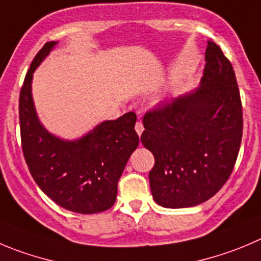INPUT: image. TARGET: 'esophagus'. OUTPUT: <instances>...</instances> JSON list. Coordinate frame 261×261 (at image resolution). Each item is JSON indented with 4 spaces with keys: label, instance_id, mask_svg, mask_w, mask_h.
<instances>
[{
    "label": "esophagus",
    "instance_id": "34e87169",
    "mask_svg": "<svg viewBox=\"0 0 261 261\" xmlns=\"http://www.w3.org/2000/svg\"><path fill=\"white\" fill-rule=\"evenodd\" d=\"M135 131H136V133H138V135H142L143 131H144V126H143L142 122H136Z\"/></svg>",
    "mask_w": 261,
    "mask_h": 261
}]
</instances>
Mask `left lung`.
<instances>
[{
    "label": "left lung",
    "mask_w": 261,
    "mask_h": 261,
    "mask_svg": "<svg viewBox=\"0 0 261 261\" xmlns=\"http://www.w3.org/2000/svg\"><path fill=\"white\" fill-rule=\"evenodd\" d=\"M203 77L143 118V145L154 155L153 199L169 208L193 207L215 196L230 176L242 140V104L232 64L207 41Z\"/></svg>",
    "instance_id": "left-lung-1"
}]
</instances>
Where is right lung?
Returning a JSON list of instances; mask_svg holds the SVG:
<instances>
[{"instance_id":"right-lung-1","label":"right lung","mask_w":261,"mask_h":261,"mask_svg":"<svg viewBox=\"0 0 261 261\" xmlns=\"http://www.w3.org/2000/svg\"><path fill=\"white\" fill-rule=\"evenodd\" d=\"M58 42H46L27 72L19 96V119L23 154L41 191L65 210L96 214L111 208L117 198V184L139 136L136 114L104 121L75 140L48 133L38 119L32 80L36 68Z\"/></svg>"}]
</instances>
